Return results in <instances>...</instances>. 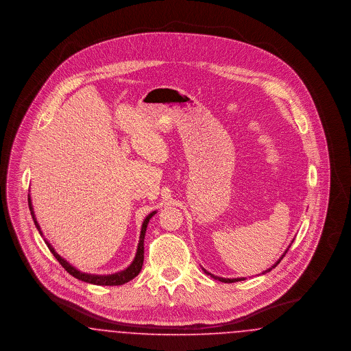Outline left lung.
<instances>
[{"instance_id": "8db88e82", "label": "left lung", "mask_w": 351, "mask_h": 351, "mask_svg": "<svg viewBox=\"0 0 351 351\" xmlns=\"http://www.w3.org/2000/svg\"><path fill=\"white\" fill-rule=\"evenodd\" d=\"M289 247H291V246H289ZM287 251H288V249H287V250H285V252H287ZM285 252H284L283 255H282V256H280V259H279V261H278V262H276V263H274V266H271V267L268 268V269H266V271H263V272H262V274H266V272H269V271H271V269H272V268L276 267V266H278V265H279V263H280V261H282V259H283V256H284V255H285ZM202 269H204V268H202ZM204 272H205V274H208V275H210V276H212V278H215V279H217V280H219V282H223V283H235V282H241V280H245V279H246V278H235V279H228V278H219V276H215V275H212V274H209V272H208V271H206V269H204Z\"/></svg>"}]
</instances>
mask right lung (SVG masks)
<instances>
[{"label":"right lung","instance_id":"obj_1","mask_svg":"<svg viewBox=\"0 0 351 351\" xmlns=\"http://www.w3.org/2000/svg\"><path fill=\"white\" fill-rule=\"evenodd\" d=\"M27 200H29V208H30V213L33 216L34 223L38 229L39 234L43 237V233L40 230V226L35 218L34 215L33 204H32V197H30V193L27 196ZM156 212H152L147 217L145 218L143 223H142V229H141V235H139V243H138V249H136V254H135V258H134L133 263L123 269V271H119L116 274H112V275H92V274H85L82 272L79 269L71 266L68 263L66 259H63L56 251L53 250V247L51 246L50 243L45 239V242L47 243L49 249H50L52 255L58 259V262L64 267V269L67 271L68 274H71L73 278L85 282V283L96 284V285H122V284L128 283L130 280H133L134 278L141 272L142 269V265H143V259H145V246H143V242H145V234H146V229H147V225H149V221L151 217L155 215Z\"/></svg>","mask_w":351,"mask_h":351}]
</instances>
